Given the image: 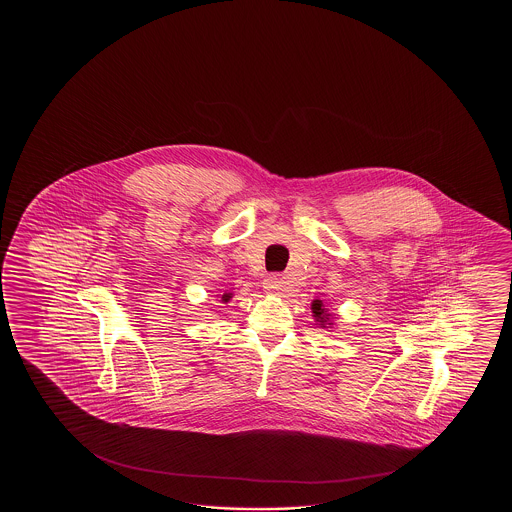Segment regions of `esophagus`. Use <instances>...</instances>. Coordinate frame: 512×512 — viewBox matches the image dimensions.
I'll return each mask as SVG.
<instances>
[{
	"mask_svg": "<svg viewBox=\"0 0 512 512\" xmlns=\"http://www.w3.org/2000/svg\"><path fill=\"white\" fill-rule=\"evenodd\" d=\"M263 289H265V293L271 294H280L283 291V282L282 278L278 276V274H271L269 278H265V282H263Z\"/></svg>",
	"mask_w": 512,
	"mask_h": 512,
	"instance_id": "1",
	"label": "esophagus"
}]
</instances>
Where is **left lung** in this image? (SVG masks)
<instances>
[{"mask_svg": "<svg viewBox=\"0 0 512 512\" xmlns=\"http://www.w3.org/2000/svg\"><path fill=\"white\" fill-rule=\"evenodd\" d=\"M313 313H315L316 318L320 320V326H324V322H327V313L326 309H322L320 300H315V302H313Z\"/></svg>", "mask_w": 512, "mask_h": 512, "instance_id": "8db88e82", "label": "left lung"}]
</instances>
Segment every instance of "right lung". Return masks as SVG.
I'll return each instance as SVG.
<instances>
[{
    "label": "right lung",
    "instance_id": "obj_1",
    "mask_svg": "<svg viewBox=\"0 0 512 512\" xmlns=\"http://www.w3.org/2000/svg\"><path fill=\"white\" fill-rule=\"evenodd\" d=\"M229 294H223V302H229Z\"/></svg>",
    "mask_w": 512,
    "mask_h": 512
}]
</instances>
